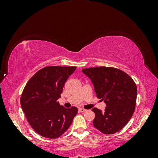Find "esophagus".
I'll return each instance as SVG.
<instances>
[{"instance_id": "esophagus-1", "label": "esophagus", "mask_w": 158, "mask_h": 158, "mask_svg": "<svg viewBox=\"0 0 158 158\" xmlns=\"http://www.w3.org/2000/svg\"><path fill=\"white\" fill-rule=\"evenodd\" d=\"M79 111H80V112H85L87 111L86 109H83V108H80L79 109Z\"/></svg>"}]
</instances>
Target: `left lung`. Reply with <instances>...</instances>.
<instances>
[{"instance_id":"left-lung-1","label":"left lung","mask_w":158,"mask_h":158,"mask_svg":"<svg viewBox=\"0 0 158 158\" xmlns=\"http://www.w3.org/2000/svg\"><path fill=\"white\" fill-rule=\"evenodd\" d=\"M94 84L97 97L104 102L103 112L93 108L94 127L106 135H112L125 127L136 106L137 87L129 75L121 70L99 66L82 69Z\"/></svg>"}]
</instances>
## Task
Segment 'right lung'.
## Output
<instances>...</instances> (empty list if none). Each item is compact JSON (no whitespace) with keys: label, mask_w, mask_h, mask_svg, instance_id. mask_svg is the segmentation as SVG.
<instances>
[{"label":"right lung","mask_w":158,"mask_h":158,"mask_svg":"<svg viewBox=\"0 0 158 158\" xmlns=\"http://www.w3.org/2000/svg\"><path fill=\"white\" fill-rule=\"evenodd\" d=\"M76 66H46L27 82L20 103L30 126L40 135L56 138L71 125L78 109L61 106L60 98L64 83L75 71Z\"/></svg>","instance_id":"1"}]
</instances>
